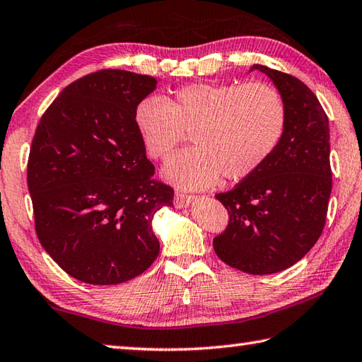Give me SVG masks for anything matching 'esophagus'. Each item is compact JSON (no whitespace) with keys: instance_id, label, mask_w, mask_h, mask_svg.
<instances>
[{"instance_id":"esophagus-1","label":"esophagus","mask_w":362,"mask_h":362,"mask_svg":"<svg viewBox=\"0 0 362 362\" xmlns=\"http://www.w3.org/2000/svg\"><path fill=\"white\" fill-rule=\"evenodd\" d=\"M193 201H194V196H191V194H183V193L174 194V205L177 209H185Z\"/></svg>"}]
</instances>
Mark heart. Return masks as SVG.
Masks as SVG:
<instances>
[{
    "label": "heart",
    "mask_w": 362,
    "mask_h": 362,
    "mask_svg": "<svg viewBox=\"0 0 362 362\" xmlns=\"http://www.w3.org/2000/svg\"><path fill=\"white\" fill-rule=\"evenodd\" d=\"M141 141L155 160L166 158L193 132L196 147L175 153L163 175L180 188H207L224 175L237 182L265 165L286 132L287 108L267 83H196L173 98L148 97L133 115Z\"/></svg>",
    "instance_id": "obj_1"
}]
</instances>
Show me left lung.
Segmentation results:
<instances>
[{
    "instance_id": "8db88e82",
    "label": "left lung",
    "mask_w": 362,
    "mask_h": 362,
    "mask_svg": "<svg viewBox=\"0 0 362 362\" xmlns=\"http://www.w3.org/2000/svg\"><path fill=\"white\" fill-rule=\"evenodd\" d=\"M286 102L287 124L265 165L228 193L216 194L229 214L214 238L224 264L250 274H272L295 265L322 235L331 196L329 125L320 102L288 74L254 64Z\"/></svg>"
}]
</instances>
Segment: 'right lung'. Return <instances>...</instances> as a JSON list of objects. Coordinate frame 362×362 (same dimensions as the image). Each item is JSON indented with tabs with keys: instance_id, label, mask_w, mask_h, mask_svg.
<instances>
[{
	"instance_id": "add662e5",
	"label": "right lung",
	"mask_w": 362,
	"mask_h": 362,
	"mask_svg": "<svg viewBox=\"0 0 362 362\" xmlns=\"http://www.w3.org/2000/svg\"><path fill=\"white\" fill-rule=\"evenodd\" d=\"M157 80L98 70L64 89L35 130L28 188L35 233L72 278L115 286L144 273L160 252L152 229L174 189L155 168L133 122Z\"/></svg>"
}]
</instances>
